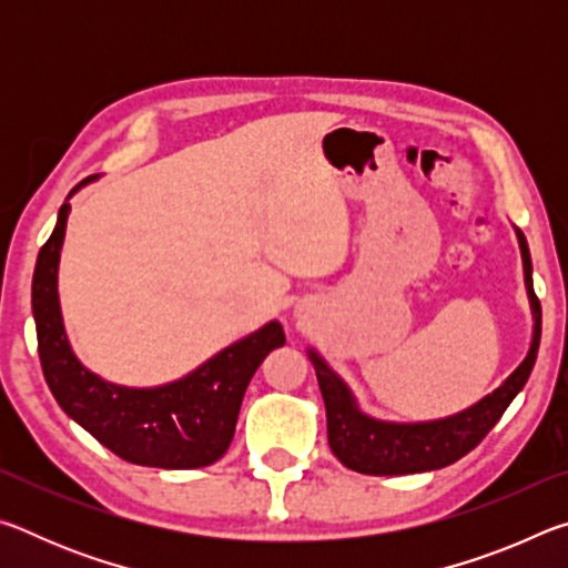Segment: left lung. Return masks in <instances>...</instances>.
<instances>
[{
    "label": "left lung",
    "instance_id": "left-lung-1",
    "mask_svg": "<svg viewBox=\"0 0 568 568\" xmlns=\"http://www.w3.org/2000/svg\"><path fill=\"white\" fill-rule=\"evenodd\" d=\"M514 233L518 250H521L524 285L534 318L531 343H528L524 361L516 365L511 376L491 393H486L484 398L470 403L468 408L430 420L376 418L358 406V398H355L348 383L331 368L318 351H305L323 393L325 418H328V444L333 456L343 466L368 476L423 474V470L450 466L480 444V438L496 426L504 410L521 393L528 376H531L538 343H541V305H538V297L534 293V267L528 243L521 230L514 227Z\"/></svg>",
    "mask_w": 568,
    "mask_h": 568
}]
</instances>
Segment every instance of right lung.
Instances as JSON below:
<instances>
[{
	"instance_id": "right-lung-1",
	"label": "right lung",
	"mask_w": 568,
	"mask_h": 568,
	"mask_svg": "<svg viewBox=\"0 0 568 568\" xmlns=\"http://www.w3.org/2000/svg\"><path fill=\"white\" fill-rule=\"evenodd\" d=\"M94 178L67 195L52 235L37 255L32 315L47 386L67 416L130 464L172 470L215 464L235 436L250 378L265 355L285 343L283 325L267 321L185 376L160 386H122L90 371L67 335L57 285L70 197Z\"/></svg>"
}]
</instances>
